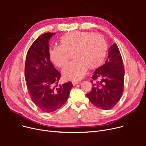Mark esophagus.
<instances>
[{
	"mask_svg": "<svg viewBox=\"0 0 146 146\" xmlns=\"http://www.w3.org/2000/svg\"><path fill=\"white\" fill-rule=\"evenodd\" d=\"M72 85H73V86H75L76 85H77V84H78L79 82H75V81H72Z\"/></svg>",
	"mask_w": 146,
	"mask_h": 146,
	"instance_id": "34e87169",
	"label": "esophagus"
}]
</instances>
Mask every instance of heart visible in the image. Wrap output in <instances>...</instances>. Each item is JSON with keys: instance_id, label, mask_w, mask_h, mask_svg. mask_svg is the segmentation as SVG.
Instances as JSON below:
<instances>
[{"instance_id": "b5f03b06", "label": "heart", "mask_w": 146, "mask_h": 146, "mask_svg": "<svg viewBox=\"0 0 146 146\" xmlns=\"http://www.w3.org/2000/svg\"><path fill=\"white\" fill-rule=\"evenodd\" d=\"M59 42L60 46L51 49L49 56L51 62L60 68L64 67L73 56L74 60L63 70L67 80L82 79L88 68L92 70L100 66L106 54V42L99 34L74 31L61 36Z\"/></svg>"}]
</instances>
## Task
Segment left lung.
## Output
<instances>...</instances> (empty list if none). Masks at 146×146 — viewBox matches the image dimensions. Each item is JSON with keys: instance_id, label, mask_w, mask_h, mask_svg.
<instances>
[{"instance_id": "obj_1", "label": "left lung", "mask_w": 146, "mask_h": 146, "mask_svg": "<svg viewBox=\"0 0 146 146\" xmlns=\"http://www.w3.org/2000/svg\"><path fill=\"white\" fill-rule=\"evenodd\" d=\"M124 74L123 61L117 45L114 43L108 50V58L105 64L94 73L92 79L100 80L92 83L91 92L86 95L90 102L98 108L112 109L122 96Z\"/></svg>"}]
</instances>
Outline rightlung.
<instances>
[{
    "label": "right lung",
    "mask_w": 146,
    "mask_h": 146,
    "mask_svg": "<svg viewBox=\"0 0 146 146\" xmlns=\"http://www.w3.org/2000/svg\"><path fill=\"white\" fill-rule=\"evenodd\" d=\"M56 33H45L31 46L26 57L25 78L28 92L41 110L52 112L67 101L71 89L70 82L56 85L60 73L54 67L49 56V41Z\"/></svg>",
    "instance_id": "obj_1"
}]
</instances>
